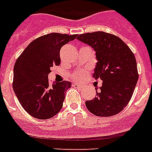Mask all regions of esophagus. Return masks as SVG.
Returning <instances> with one entry per match:
<instances>
[{"label": "esophagus", "mask_w": 152, "mask_h": 152, "mask_svg": "<svg viewBox=\"0 0 152 152\" xmlns=\"http://www.w3.org/2000/svg\"><path fill=\"white\" fill-rule=\"evenodd\" d=\"M73 86L75 87V88H82L83 87V85L80 84V83H73Z\"/></svg>", "instance_id": "34e87169"}]
</instances>
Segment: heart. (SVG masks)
Segmentation results:
<instances>
[{
  "mask_svg": "<svg viewBox=\"0 0 152 152\" xmlns=\"http://www.w3.org/2000/svg\"><path fill=\"white\" fill-rule=\"evenodd\" d=\"M84 76H85V72L80 70V71L76 72V73H74L72 75V78L76 80H80Z\"/></svg>",
  "mask_w": 152,
  "mask_h": 152,
  "instance_id": "1",
  "label": "heart"
}]
</instances>
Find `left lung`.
Here are the masks:
<instances>
[{"label":"left lung","mask_w":152,"mask_h":152,"mask_svg":"<svg viewBox=\"0 0 152 152\" xmlns=\"http://www.w3.org/2000/svg\"><path fill=\"white\" fill-rule=\"evenodd\" d=\"M79 41L95 51L97 59L93 77L102 80L96 97L85 102L91 113L110 117L120 113L130 101L138 80L133 53L116 35L103 31L80 34Z\"/></svg>","instance_id":"obj_1"}]
</instances>
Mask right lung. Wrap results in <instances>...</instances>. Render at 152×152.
I'll return each instance as SVG.
<instances>
[{"label":"right lung","mask_w":152,"mask_h":152,"mask_svg":"<svg viewBox=\"0 0 152 152\" xmlns=\"http://www.w3.org/2000/svg\"><path fill=\"white\" fill-rule=\"evenodd\" d=\"M77 34L50 33L34 39L18 57L13 71V90L23 108L30 115L46 120L60 112L68 81L53 83L48 80L50 68L61 63L60 50Z\"/></svg>","instance_id":"1"}]
</instances>
